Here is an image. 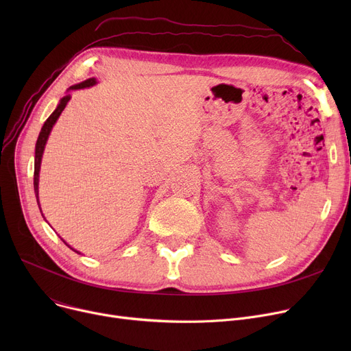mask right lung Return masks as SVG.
Instances as JSON below:
<instances>
[{"mask_svg": "<svg viewBox=\"0 0 351 351\" xmlns=\"http://www.w3.org/2000/svg\"><path fill=\"white\" fill-rule=\"evenodd\" d=\"M95 84H97V80H95V78H89V80H86V81H82L81 84H77V85L71 86V88H69V90L89 88V86H94ZM69 99H71V95H65V97L60 101V104H58L57 109H55L53 112L49 115V118L45 121L44 126L41 128L40 136H38V139H36V145H35V160H34V191H35L36 204H38V206H40V200H38L40 168H41V159H43V154H44V149H45V143H47V141H48V136H49V134H51V129H52V126L55 125V122H57V119L60 118L61 112L64 110V108L66 106V104L69 102ZM40 210H41V208H40ZM43 216H44V215H43ZM62 242L66 245V242H65V241H62ZM66 246H68L69 249H72L69 245H66ZM72 250H73V249H72ZM73 252H77V250H73ZM77 253H80V252H77Z\"/></svg>", "mask_w": 351, "mask_h": 351, "instance_id": "add662e5", "label": "right lung"}]
</instances>
